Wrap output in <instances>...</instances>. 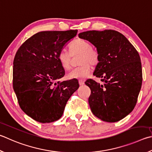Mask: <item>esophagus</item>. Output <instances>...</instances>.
<instances>
[{
  "mask_svg": "<svg viewBox=\"0 0 152 152\" xmlns=\"http://www.w3.org/2000/svg\"><path fill=\"white\" fill-rule=\"evenodd\" d=\"M79 84H80V86H83L84 84V81L83 80H80Z\"/></svg>",
  "mask_w": 152,
  "mask_h": 152,
  "instance_id": "34e87169",
  "label": "esophagus"
}]
</instances>
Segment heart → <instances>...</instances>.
<instances>
[{"mask_svg":"<svg viewBox=\"0 0 152 152\" xmlns=\"http://www.w3.org/2000/svg\"><path fill=\"white\" fill-rule=\"evenodd\" d=\"M70 53L65 50L60 52L58 60L61 67L68 70L71 67L72 56H79L78 67L73 69L68 74V79H82L87 77L91 71V66L98 63V55L89 42L82 38H78L70 46Z\"/></svg>","mask_w":152,"mask_h":152,"instance_id":"heart-1","label":"heart"}]
</instances>
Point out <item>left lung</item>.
Masks as SVG:
<instances>
[{
	"label": "left lung",
	"mask_w": 152,
	"mask_h": 152,
	"mask_svg": "<svg viewBox=\"0 0 152 152\" xmlns=\"http://www.w3.org/2000/svg\"><path fill=\"white\" fill-rule=\"evenodd\" d=\"M95 46L98 63L94 75L104 84L89 79L88 98L93 114L104 122H115L132 112L142 83L138 52L120 32L113 30H90L78 34Z\"/></svg>",
	"instance_id": "1"
}]
</instances>
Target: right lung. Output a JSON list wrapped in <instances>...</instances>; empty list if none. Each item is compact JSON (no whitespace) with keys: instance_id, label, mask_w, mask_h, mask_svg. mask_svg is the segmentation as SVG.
I'll list each match as a JSON object with an SVG mask.
<instances>
[{"instance_id":"obj_1","label":"right lung","mask_w":152,"mask_h":152,"mask_svg":"<svg viewBox=\"0 0 152 152\" xmlns=\"http://www.w3.org/2000/svg\"><path fill=\"white\" fill-rule=\"evenodd\" d=\"M77 32H38L16 52L13 62V89L22 110L38 122L59 120L69 98L79 88L76 79L58 81L65 74L58 56Z\"/></svg>"}]
</instances>
